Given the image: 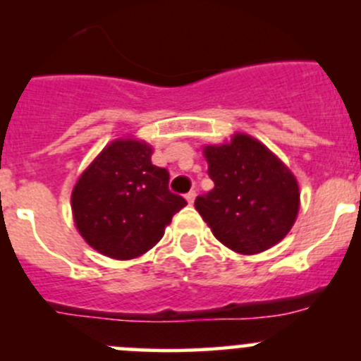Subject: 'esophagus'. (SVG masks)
I'll return each instance as SVG.
<instances>
[{"label":"esophagus","instance_id":"34e87169","mask_svg":"<svg viewBox=\"0 0 361 361\" xmlns=\"http://www.w3.org/2000/svg\"><path fill=\"white\" fill-rule=\"evenodd\" d=\"M185 199H187V202H188V204H194V201H195V190H190V192H188V194L185 195Z\"/></svg>","mask_w":361,"mask_h":361}]
</instances>
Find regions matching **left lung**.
Returning <instances> with one entry per match:
<instances>
[{
    "label": "left lung",
    "mask_w": 361,
    "mask_h": 361,
    "mask_svg": "<svg viewBox=\"0 0 361 361\" xmlns=\"http://www.w3.org/2000/svg\"><path fill=\"white\" fill-rule=\"evenodd\" d=\"M204 157L214 188L195 199V209L214 238L241 255L262 253L285 239L300 206L292 171L243 133L206 145Z\"/></svg>",
    "instance_id": "1"
}]
</instances>
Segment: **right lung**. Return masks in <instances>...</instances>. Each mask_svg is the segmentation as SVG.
Returning a JSON list of instances; mask_svg holds the SVG:
<instances>
[{"label": "right lung", "instance_id": "1", "mask_svg": "<svg viewBox=\"0 0 361 361\" xmlns=\"http://www.w3.org/2000/svg\"><path fill=\"white\" fill-rule=\"evenodd\" d=\"M154 148L122 137L103 148L71 192L73 220L89 246L115 260L137 258L162 239L187 206L169 192V173L152 164Z\"/></svg>", "mask_w": 361, "mask_h": 361}]
</instances>
